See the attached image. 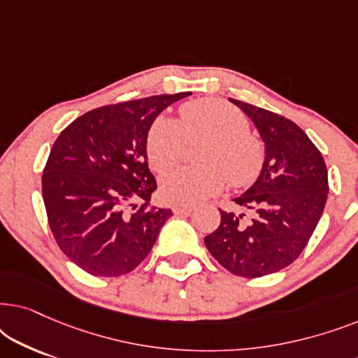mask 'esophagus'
<instances>
[{
	"instance_id": "1",
	"label": "esophagus",
	"mask_w": 358,
	"mask_h": 358,
	"mask_svg": "<svg viewBox=\"0 0 358 358\" xmlns=\"http://www.w3.org/2000/svg\"><path fill=\"white\" fill-rule=\"evenodd\" d=\"M173 212L176 215H189V213L194 212V207H190V205L178 203V205H174V207H173Z\"/></svg>"
}]
</instances>
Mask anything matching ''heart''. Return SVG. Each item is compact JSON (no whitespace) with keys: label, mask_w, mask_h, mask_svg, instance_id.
Masks as SVG:
<instances>
[{"label":"heart","mask_w":358,"mask_h":358,"mask_svg":"<svg viewBox=\"0 0 358 358\" xmlns=\"http://www.w3.org/2000/svg\"><path fill=\"white\" fill-rule=\"evenodd\" d=\"M180 119L158 117L146 135V155L158 173L180 159L185 141L208 140L200 153L203 168H178L161 180V192L169 202L194 205L218 194L227 180L233 185H248L264 166V148L249 134V120L241 110L220 99L185 102Z\"/></svg>","instance_id":"b5f03b06"}]
</instances>
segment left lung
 Returning <instances> with one entry per match:
<instances>
[{
  "mask_svg": "<svg viewBox=\"0 0 358 358\" xmlns=\"http://www.w3.org/2000/svg\"><path fill=\"white\" fill-rule=\"evenodd\" d=\"M229 101L256 125L266 156L256 182L234 199L251 217L220 210V227L203 241L227 271L256 278L290 266L305 249L324 212L327 169L320 150L295 122Z\"/></svg>",
  "mask_w": 358,
  "mask_h": 358,
  "instance_id": "left-lung-1",
  "label": "left lung"
}]
</instances>
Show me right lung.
Wrapping results in <instances>:
<instances>
[{
	"instance_id": "obj_1",
	"label": "right lung",
	"mask_w": 358,
	"mask_h": 358,
	"mask_svg": "<svg viewBox=\"0 0 358 358\" xmlns=\"http://www.w3.org/2000/svg\"><path fill=\"white\" fill-rule=\"evenodd\" d=\"M190 94L99 107L73 120L53 143L42 176L48 224L63 254L85 272L119 277L150 254L173 212L146 208L158 187L146 135L166 107Z\"/></svg>"
}]
</instances>
